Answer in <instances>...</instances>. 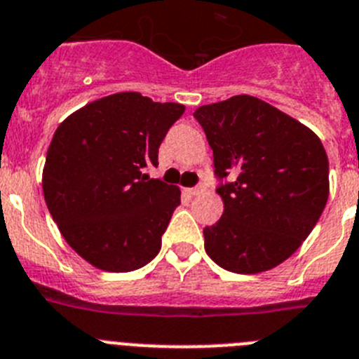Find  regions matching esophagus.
I'll use <instances>...</instances> for the list:
<instances>
[{
    "label": "esophagus",
    "instance_id": "1",
    "mask_svg": "<svg viewBox=\"0 0 359 359\" xmlns=\"http://www.w3.org/2000/svg\"><path fill=\"white\" fill-rule=\"evenodd\" d=\"M201 191H202L201 186H198V188H189V189H186V193H188V195H191V197H193V195H198V193H201Z\"/></svg>",
    "mask_w": 359,
    "mask_h": 359
}]
</instances>
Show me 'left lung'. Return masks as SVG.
<instances>
[{
  "label": "left lung",
  "instance_id": "obj_1",
  "mask_svg": "<svg viewBox=\"0 0 359 359\" xmlns=\"http://www.w3.org/2000/svg\"><path fill=\"white\" fill-rule=\"evenodd\" d=\"M193 117L213 149L224 213L204 229L213 262L238 274L269 271L300 248L329 198V158L320 137L253 95L204 104Z\"/></svg>",
  "mask_w": 359,
  "mask_h": 359
}]
</instances>
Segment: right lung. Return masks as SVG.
Here are the masks:
<instances>
[{
	"mask_svg": "<svg viewBox=\"0 0 359 359\" xmlns=\"http://www.w3.org/2000/svg\"><path fill=\"white\" fill-rule=\"evenodd\" d=\"M184 110L179 102L117 92L85 104L55 130L43 195L67 244L93 267L128 273L161 251L180 189L144 170L157 166L158 146Z\"/></svg>",
	"mask_w": 359,
	"mask_h": 359,
	"instance_id": "add662e5",
	"label": "right lung"
}]
</instances>
